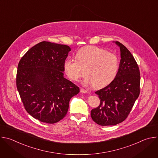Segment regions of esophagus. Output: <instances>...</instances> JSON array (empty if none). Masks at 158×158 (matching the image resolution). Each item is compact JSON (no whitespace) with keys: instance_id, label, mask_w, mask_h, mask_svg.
Wrapping results in <instances>:
<instances>
[{"instance_id":"obj_1","label":"esophagus","mask_w":158,"mask_h":158,"mask_svg":"<svg viewBox=\"0 0 158 158\" xmlns=\"http://www.w3.org/2000/svg\"><path fill=\"white\" fill-rule=\"evenodd\" d=\"M80 91H81V92L82 93H84V94L88 93V91H87V90H85V89H83V88H81V89H80Z\"/></svg>"}]
</instances>
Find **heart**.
<instances>
[{"instance_id":"heart-1","label":"heart","mask_w":158,"mask_h":158,"mask_svg":"<svg viewBox=\"0 0 158 158\" xmlns=\"http://www.w3.org/2000/svg\"><path fill=\"white\" fill-rule=\"evenodd\" d=\"M76 58H68L64 65V70L71 79L77 81L84 76L85 83L101 88L109 84L116 76L119 68L117 56L105 49L87 46L79 49Z\"/></svg>"}]
</instances>
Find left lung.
<instances>
[{
  "mask_svg": "<svg viewBox=\"0 0 158 158\" xmlns=\"http://www.w3.org/2000/svg\"><path fill=\"white\" fill-rule=\"evenodd\" d=\"M121 60L116 76L106 87L97 91L100 104L92 109L93 120L101 126H114L124 121L140 93V71L132 54L118 41Z\"/></svg>",
  "mask_w": 158,
  "mask_h": 158,
  "instance_id": "1",
  "label": "left lung"
}]
</instances>
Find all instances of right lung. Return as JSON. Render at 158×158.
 I'll return each mask as SVG.
<instances>
[{"label": "right lung", "instance_id": "right-lung-1", "mask_svg": "<svg viewBox=\"0 0 158 158\" xmlns=\"http://www.w3.org/2000/svg\"><path fill=\"white\" fill-rule=\"evenodd\" d=\"M71 48L42 41L31 48L18 64L16 85L28 113L40 122L62 119L69 101L79 87L64 77V62Z\"/></svg>", "mask_w": 158, "mask_h": 158}]
</instances>
